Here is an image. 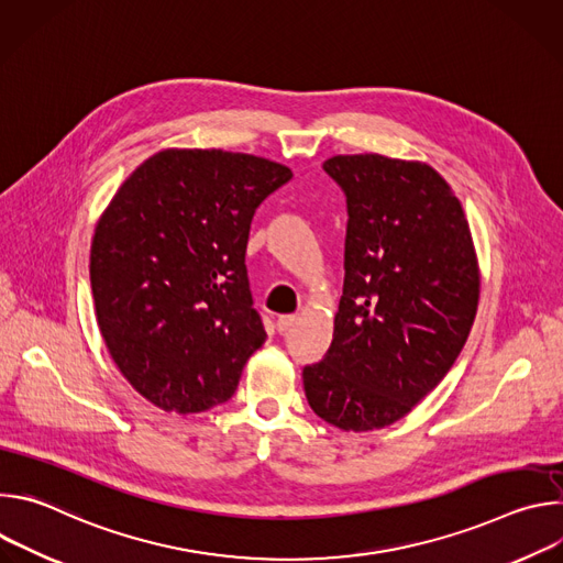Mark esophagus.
Wrapping results in <instances>:
<instances>
[{
    "instance_id": "1",
    "label": "esophagus",
    "mask_w": 563,
    "mask_h": 563,
    "mask_svg": "<svg viewBox=\"0 0 563 563\" xmlns=\"http://www.w3.org/2000/svg\"><path fill=\"white\" fill-rule=\"evenodd\" d=\"M296 320H298V316H296V313H289V316H280V318L276 320V330H278L280 334H285L287 330H291V328L296 325Z\"/></svg>"
}]
</instances>
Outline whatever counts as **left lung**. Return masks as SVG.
<instances>
[{"instance_id": "1", "label": "left lung", "mask_w": 563, "mask_h": 563, "mask_svg": "<svg viewBox=\"0 0 563 563\" xmlns=\"http://www.w3.org/2000/svg\"><path fill=\"white\" fill-rule=\"evenodd\" d=\"M323 169L347 198L345 283L332 345L302 385L320 419L369 432L410 415L454 365L478 263L463 207L430 165L358 153Z\"/></svg>"}]
</instances>
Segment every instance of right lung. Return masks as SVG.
<instances>
[{
    "mask_svg": "<svg viewBox=\"0 0 563 563\" xmlns=\"http://www.w3.org/2000/svg\"><path fill=\"white\" fill-rule=\"evenodd\" d=\"M291 169L250 153L165 148L122 183L91 243L96 316L124 378L165 412L224 404L267 334L245 252Z\"/></svg>",
    "mask_w": 563,
    "mask_h": 563,
    "instance_id": "obj_1",
    "label": "right lung"
}]
</instances>
